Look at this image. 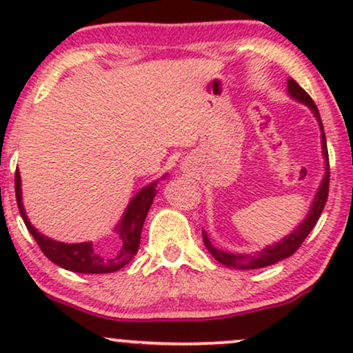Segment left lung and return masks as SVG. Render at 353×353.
<instances>
[{
    "mask_svg": "<svg viewBox=\"0 0 353 353\" xmlns=\"http://www.w3.org/2000/svg\"><path fill=\"white\" fill-rule=\"evenodd\" d=\"M287 92L289 96L299 103L305 104L307 108L314 112L315 119H317L319 128H320V139H322V154H323V163H325V174H323L322 181H320V185L315 192L314 201H312L309 212L301 224L295 228L292 232L287 234L285 237H282L279 242H274L272 245H267L265 249L259 250V252L254 254H234L228 252V250L217 249V247L212 245V242L209 241V236L205 230H202V239H204V245L208 247V250L216 259L217 262H221L222 265L232 267V269H262V267L272 265L281 262L282 259L290 257L299 247L302 245V242L305 241V237L309 236L310 230L314 229V225L317 224L320 214H322L323 208H325L327 196H329V181H330V171H329V152H327V141H325V132H323V124L322 119H320L319 109L315 106V103L312 98L307 94L303 89L295 83L294 79H287Z\"/></svg>",
    "mask_w": 353,
    "mask_h": 353,
    "instance_id": "8db88e82",
    "label": "left lung"
}]
</instances>
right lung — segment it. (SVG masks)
<instances>
[{"label":"right lung","mask_w":353,"mask_h":353,"mask_svg":"<svg viewBox=\"0 0 353 353\" xmlns=\"http://www.w3.org/2000/svg\"><path fill=\"white\" fill-rule=\"evenodd\" d=\"M165 177H168V174H164L161 177V181L165 179ZM157 182L159 181H154L149 185L141 189L128 204L123 217H121V221L117 222V225L114 228V232L119 237L116 249L112 252L99 254L92 247V242L66 244V242L54 241V239L39 232L26 216V210H24L23 205L21 176H19V171H16L14 174L16 202H18L19 214H21L24 224H26L31 236L38 242L39 249L56 265L79 274H111L131 262V259L134 257L137 249H139L141 230H143L145 216H148L154 197H156Z\"/></svg>","instance_id":"1"}]
</instances>
